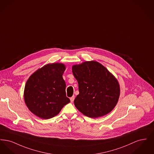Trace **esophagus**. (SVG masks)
<instances>
[{
	"mask_svg": "<svg viewBox=\"0 0 154 154\" xmlns=\"http://www.w3.org/2000/svg\"><path fill=\"white\" fill-rule=\"evenodd\" d=\"M74 99H75V97H74V96H73L72 97H71L70 98L71 102H73L74 100Z\"/></svg>",
	"mask_w": 154,
	"mask_h": 154,
	"instance_id": "esophagus-1",
	"label": "esophagus"
}]
</instances>
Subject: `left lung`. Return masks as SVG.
Instances as JSON below:
<instances>
[{
    "mask_svg": "<svg viewBox=\"0 0 154 154\" xmlns=\"http://www.w3.org/2000/svg\"><path fill=\"white\" fill-rule=\"evenodd\" d=\"M72 72L79 90L74 103L81 113L96 118L113 110L118 101L120 88L117 79L104 66L88 61L74 65Z\"/></svg>",
    "mask_w": 154,
    "mask_h": 154,
    "instance_id": "1",
    "label": "left lung"
}]
</instances>
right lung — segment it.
Returning <instances> with one entry per match:
<instances>
[{
  "mask_svg": "<svg viewBox=\"0 0 154 154\" xmlns=\"http://www.w3.org/2000/svg\"><path fill=\"white\" fill-rule=\"evenodd\" d=\"M65 69L62 63L48 64L27 81L24 100L29 110L37 117L44 119L54 117L70 102L66 97V83L62 77Z\"/></svg>",
  "mask_w": 154,
  "mask_h": 154,
  "instance_id": "add662e5",
  "label": "right lung"
}]
</instances>
